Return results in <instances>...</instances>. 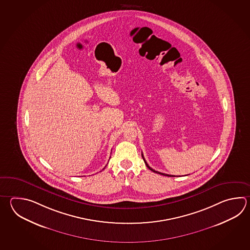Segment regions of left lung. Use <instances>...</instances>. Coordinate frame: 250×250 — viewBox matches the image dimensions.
<instances>
[{
	"label": "left lung",
	"instance_id": "1",
	"mask_svg": "<svg viewBox=\"0 0 250 250\" xmlns=\"http://www.w3.org/2000/svg\"><path fill=\"white\" fill-rule=\"evenodd\" d=\"M142 156H143V160H144V162H145V164H146V166H147V167H148L149 170H151L152 172H154V173H159V174H162V175H165V176H170V177H174L175 175H171V174H167V173H160V172H158V171H155L154 169L151 168L149 166H148V163L146 162V160H145V158H144V157H143V154H142ZM188 175V174H187Z\"/></svg>",
	"mask_w": 250,
	"mask_h": 250
}]
</instances>
